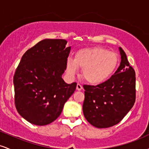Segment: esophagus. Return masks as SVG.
Masks as SVG:
<instances>
[{
    "mask_svg": "<svg viewBox=\"0 0 149 149\" xmlns=\"http://www.w3.org/2000/svg\"><path fill=\"white\" fill-rule=\"evenodd\" d=\"M82 89H83V86H82V85L80 84V83H78L76 85V90H81Z\"/></svg>",
    "mask_w": 149,
    "mask_h": 149,
    "instance_id": "obj_1",
    "label": "esophagus"
}]
</instances>
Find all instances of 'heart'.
Segmentation results:
<instances>
[{
	"mask_svg": "<svg viewBox=\"0 0 149 149\" xmlns=\"http://www.w3.org/2000/svg\"><path fill=\"white\" fill-rule=\"evenodd\" d=\"M118 64V57L116 52L95 47L78 51L73 60H67L66 71L69 75L74 76L78 67L82 68L83 78L92 85H99L111 76Z\"/></svg>",
	"mask_w": 149,
	"mask_h": 149,
	"instance_id": "obj_1",
	"label": "heart"
}]
</instances>
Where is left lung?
Wrapping results in <instances>:
<instances>
[{
    "label": "left lung",
    "mask_w": 149,
    "mask_h": 149,
    "mask_svg": "<svg viewBox=\"0 0 149 149\" xmlns=\"http://www.w3.org/2000/svg\"><path fill=\"white\" fill-rule=\"evenodd\" d=\"M120 65L113 76L97 85H83L85 118L98 128L112 127L120 122L134 106L136 100V77L125 52L119 47Z\"/></svg>",
    "instance_id": "obj_1"
}]
</instances>
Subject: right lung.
<instances>
[{"mask_svg": "<svg viewBox=\"0 0 149 149\" xmlns=\"http://www.w3.org/2000/svg\"><path fill=\"white\" fill-rule=\"evenodd\" d=\"M64 39H45L22 56L13 83L15 104L19 113L36 125H46L60 116L76 83L61 78L66 69L71 47Z\"/></svg>", "mask_w": 149, "mask_h": 149, "instance_id": "right-lung-1", "label": "right lung"}]
</instances>
